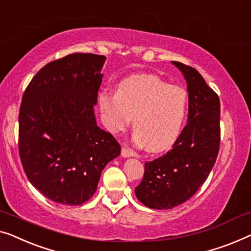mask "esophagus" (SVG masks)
<instances>
[{
    "instance_id": "esophagus-1",
    "label": "esophagus",
    "mask_w": 251,
    "mask_h": 251,
    "mask_svg": "<svg viewBox=\"0 0 251 251\" xmlns=\"http://www.w3.org/2000/svg\"><path fill=\"white\" fill-rule=\"evenodd\" d=\"M121 155L123 156V157H130V156L134 155V151L131 150V148L123 147L122 151H121Z\"/></svg>"
}]
</instances>
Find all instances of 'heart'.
Wrapping results in <instances>:
<instances>
[{
  "label": "heart",
  "mask_w": 251,
  "mask_h": 251,
  "mask_svg": "<svg viewBox=\"0 0 251 251\" xmlns=\"http://www.w3.org/2000/svg\"><path fill=\"white\" fill-rule=\"evenodd\" d=\"M100 107L108 131L118 133L131 122L134 141L148 151L169 150L182 130L188 94L155 75H132L117 85L115 95L100 93Z\"/></svg>",
  "instance_id": "b5f03b06"
}]
</instances>
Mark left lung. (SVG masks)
Wrapping results in <instances>:
<instances>
[{"label":"left lung","mask_w":251,"mask_h":251,"mask_svg":"<svg viewBox=\"0 0 251 251\" xmlns=\"http://www.w3.org/2000/svg\"><path fill=\"white\" fill-rule=\"evenodd\" d=\"M172 63L188 87V123L172 150L145 163L137 198L152 209H170L190 199L208 177L220 150V99L190 65Z\"/></svg>","instance_id":"obj_1"}]
</instances>
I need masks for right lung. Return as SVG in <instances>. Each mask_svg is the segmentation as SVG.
Listing matches in <instances>:
<instances>
[{"label": "right lung", "instance_id": "right-lung-1", "mask_svg": "<svg viewBox=\"0 0 251 251\" xmlns=\"http://www.w3.org/2000/svg\"><path fill=\"white\" fill-rule=\"evenodd\" d=\"M104 55L74 53L43 67L25 90L19 155L30 183L50 201L81 205L121 146L96 125Z\"/></svg>", "mask_w": 251, "mask_h": 251}]
</instances>
